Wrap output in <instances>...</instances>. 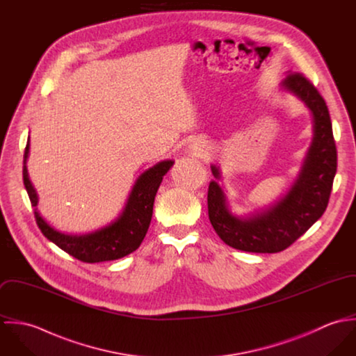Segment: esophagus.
<instances>
[{
    "instance_id": "esophagus-1",
    "label": "esophagus",
    "mask_w": 356,
    "mask_h": 356,
    "mask_svg": "<svg viewBox=\"0 0 356 356\" xmlns=\"http://www.w3.org/2000/svg\"><path fill=\"white\" fill-rule=\"evenodd\" d=\"M191 151L195 156H203L204 153L207 152V145L202 141H196L191 145Z\"/></svg>"
}]
</instances>
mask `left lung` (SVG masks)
Instances as JSON below:
<instances>
[{
    "instance_id": "1",
    "label": "left lung",
    "mask_w": 356,
    "mask_h": 356,
    "mask_svg": "<svg viewBox=\"0 0 356 356\" xmlns=\"http://www.w3.org/2000/svg\"><path fill=\"white\" fill-rule=\"evenodd\" d=\"M281 90L305 104L312 116V140L289 189L274 203L237 215L227 203L219 165L208 186V216L220 240L232 248L275 254L286 250L323 215L337 170V151L329 109L318 90L300 74H291Z\"/></svg>"
}]
</instances>
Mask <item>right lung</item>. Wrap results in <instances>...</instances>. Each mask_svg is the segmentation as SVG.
<instances>
[{
  "label": "right lung",
  "mask_w": 356,
  "mask_h": 356,
  "mask_svg": "<svg viewBox=\"0 0 356 356\" xmlns=\"http://www.w3.org/2000/svg\"><path fill=\"white\" fill-rule=\"evenodd\" d=\"M30 137L23 160V181L34 208V215L42 234L64 252L86 263L116 260L134 252L143 243L152 219L153 203L163 177L174 160H161L145 170L136 181L126 204L116 219L97 230L88 233H65L54 229L38 211V193L29 177L27 159Z\"/></svg>",
  "instance_id": "obj_1"
}]
</instances>
